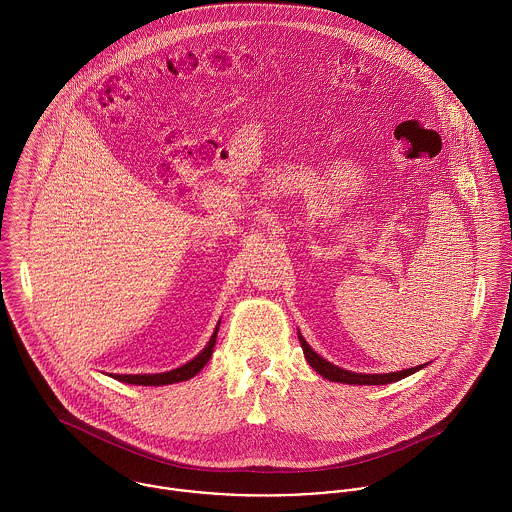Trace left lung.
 I'll return each mask as SVG.
<instances>
[{"label":"left lung","instance_id":"1","mask_svg":"<svg viewBox=\"0 0 512 512\" xmlns=\"http://www.w3.org/2000/svg\"><path fill=\"white\" fill-rule=\"evenodd\" d=\"M301 345H303V351H305V357H307V363L313 366L319 374H323L327 380H333V382H343V384H390V382H396V380H402L404 376H408L410 372H414L416 368H408V370H402V372H390V374H357V372H349V370H343L339 366L331 365L327 363L325 359H321L303 339H301Z\"/></svg>","mask_w":512,"mask_h":512}]
</instances>
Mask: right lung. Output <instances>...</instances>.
<instances>
[{
    "mask_svg": "<svg viewBox=\"0 0 512 512\" xmlns=\"http://www.w3.org/2000/svg\"><path fill=\"white\" fill-rule=\"evenodd\" d=\"M213 349H215V337L213 341L209 343V347L195 359L191 361L189 365L181 366L177 370H171V372H163V374H153V376H122L124 382H130V384H146V386H159V384H173V382H181V380H189L193 378L197 372H201L205 365L211 361L213 357Z\"/></svg>",
    "mask_w": 512,
    "mask_h": 512,
    "instance_id": "obj_1",
    "label": "right lung"
}]
</instances>
